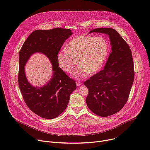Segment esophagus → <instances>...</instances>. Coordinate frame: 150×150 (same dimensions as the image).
Returning <instances> with one entry per match:
<instances>
[{"mask_svg": "<svg viewBox=\"0 0 150 150\" xmlns=\"http://www.w3.org/2000/svg\"><path fill=\"white\" fill-rule=\"evenodd\" d=\"M76 85H77V86H80V85L81 84V82H80V81H76Z\"/></svg>", "mask_w": 150, "mask_h": 150, "instance_id": "34e87169", "label": "esophagus"}]
</instances>
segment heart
<instances>
[{
  "label": "heart",
  "instance_id": "obj_1",
  "mask_svg": "<svg viewBox=\"0 0 150 150\" xmlns=\"http://www.w3.org/2000/svg\"><path fill=\"white\" fill-rule=\"evenodd\" d=\"M66 50L59 51L57 55L59 67L65 72L71 73L79 63L80 66L73 76L81 80L88 73L93 74L101 69L108 55L109 46L102 37L81 35L73 38L67 44Z\"/></svg>",
  "mask_w": 150,
  "mask_h": 150
}]
</instances>
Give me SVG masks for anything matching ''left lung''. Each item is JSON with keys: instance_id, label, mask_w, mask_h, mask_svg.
Instances as JSON below:
<instances>
[{"instance_id": "left-lung-1", "label": "left lung", "mask_w": 150, "mask_h": 150, "mask_svg": "<svg viewBox=\"0 0 150 150\" xmlns=\"http://www.w3.org/2000/svg\"><path fill=\"white\" fill-rule=\"evenodd\" d=\"M109 35L112 52L103 70L84 81L88 93L86 104L93 113L106 117L121 110L126 104L134 80V67L128 44L115 29H94L89 32Z\"/></svg>"}]
</instances>
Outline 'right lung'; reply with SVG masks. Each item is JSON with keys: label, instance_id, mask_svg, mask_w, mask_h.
<instances>
[{"label": "right lung", "instance_id": "obj_1", "mask_svg": "<svg viewBox=\"0 0 150 150\" xmlns=\"http://www.w3.org/2000/svg\"><path fill=\"white\" fill-rule=\"evenodd\" d=\"M72 35L69 29L56 28L38 29L33 32L19 51L18 84L27 106L41 117L54 119L66 109L71 93L76 88L75 81L58 67L57 55L64 41ZM41 52L50 59L53 67L50 80L44 86L35 87L27 81L24 66L33 53Z\"/></svg>", "mask_w": 150, "mask_h": 150}]
</instances>
